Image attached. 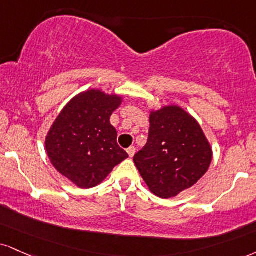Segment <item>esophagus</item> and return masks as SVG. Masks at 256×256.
Listing matches in <instances>:
<instances>
[{
	"label": "esophagus",
	"mask_w": 256,
	"mask_h": 256,
	"mask_svg": "<svg viewBox=\"0 0 256 256\" xmlns=\"http://www.w3.org/2000/svg\"><path fill=\"white\" fill-rule=\"evenodd\" d=\"M126 152H128V156H130V158H132V156H134V154H136V148L130 146V148H128V150H126Z\"/></svg>",
	"instance_id": "obj_1"
}]
</instances>
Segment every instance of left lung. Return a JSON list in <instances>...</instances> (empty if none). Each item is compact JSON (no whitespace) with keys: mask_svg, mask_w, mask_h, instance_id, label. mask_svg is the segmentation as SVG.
I'll return each instance as SVG.
<instances>
[{"mask_svg":"<svg viewBox=\"0 0 256 256\" xmlns=\"http://www.w3.org/2000/svg\"><path fill=\"white\" fill-rule=\"evenodd\" d=\"M212 150L194 118L178 106L152 113L148 142L134 162L154 194L172 198L208 172Z\"/></svg>","mask_w":256,"mask_h":256,"instance_id":"obj_1","label":"left lung"}]
</instances>
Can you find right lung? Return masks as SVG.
I'll return each instance as SVG.
<instances>
[{"mask_svg": "<svg viewBox=\"0 0 256 256\" xmlns=\"http://www.w3.org/2000/svg\"><path fill=\"white\" fill-rule=\"evenodd\" d=\"M120 102L116 95L95 89L84 92L64 107L48 131L45 146L51 163L81 188L102 182L128 158L116 143L118 134L110 122Z\"/></svg>", "mask_w": 256, "mask_h": 256, "instance_id": "1", "label": "right lung"}]
</instances>
